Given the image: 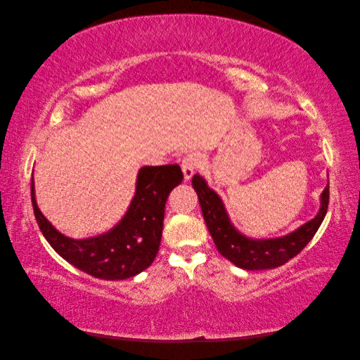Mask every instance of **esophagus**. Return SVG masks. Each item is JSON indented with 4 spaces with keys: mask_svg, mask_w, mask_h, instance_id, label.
<instances>
[{
    "mask_svg": "<svg viewBox=\"0 0 360 360\" xmlns=\"http://www.w3.org/2000/svg\"><path fill=\"white\" fill-rule=\"evenodd\" d=\"M197 168H198V158L195 155H186L181 159V171L184 174V180H191Z\"/></svg>",
    "mask_w": 360,
    "mask_h": 360,
    "instance_id": "1",
    "label": "esophagus"
}]
</instances>
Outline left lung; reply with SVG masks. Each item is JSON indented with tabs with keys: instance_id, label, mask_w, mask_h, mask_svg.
I'll return each instance as SVG.
<instances>
[{
	"instance_id": "obj_1",
	"label": "left lung",
	"mask_w": 360,
	"mask_h": 360,
	"mask_svg": "<svg viewBox=\"0 0 360 360\" xmlns=\"http://www.w3.org/2000/svg\"><path fill=\"white\" fill-rule=\"evenodd\" d=\"M192 186L198 193L204 221L212 234L216 249L233 264L246 270L275 269L285 264L292 257L302 252V249L317 233L329 207L328 184L321 193L320 212L312 221L284 237L269 238V240H252V238H248L234 230L221 198L217 197L214 191L207 186V183L198 174L193 176Z\"/></svg>"
}]
</instances>
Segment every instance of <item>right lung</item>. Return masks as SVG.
<instances>
[{"mask_svg":"<svg viewBox=\"0 0 360 360\" xmlns=\"http://www.w3.org/2000/svg\"><path fill=\"white\" fill-rule=\"evenodd\" d=\"M183 181L179 165L141 168L136 192L127 213L115 228L102 236L73 240L58 233L36 204L31 180V202L41 234L68 263L94 278L120 281L146 270L160 245L163 214L169 192Z\"/></svg>","mask_w":360,"mask_h":360,"instance_id":"right-lung-1","label":"right lung"}]
</instances>
